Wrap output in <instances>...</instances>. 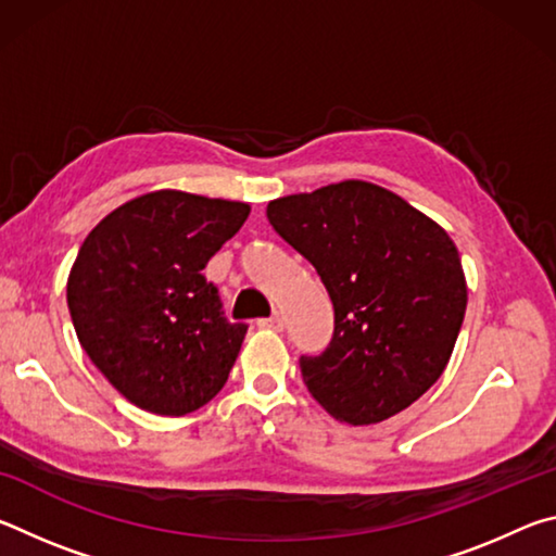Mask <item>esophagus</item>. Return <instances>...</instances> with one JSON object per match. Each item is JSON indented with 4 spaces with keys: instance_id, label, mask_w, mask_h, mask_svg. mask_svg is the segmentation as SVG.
Returning <instances> with one entry per match:
<instances>
[{
    "instance_id": "esophagus-1",
    "label": "esophagus",
    "mask_w": 556,
    "mask_h": 556,
    "mask_svg": "<svg viewBox=\"0 0 556 556\" xmlns=\"http://www.w3.org/2000/svg\"><path fill=\"white\" fill-rule=\"evenodd\" d=\"M260 326L262 328H271V331H281L285 328V318L279 314L277 316H269V318H260Z\"/></svg>"
}]
</instances>
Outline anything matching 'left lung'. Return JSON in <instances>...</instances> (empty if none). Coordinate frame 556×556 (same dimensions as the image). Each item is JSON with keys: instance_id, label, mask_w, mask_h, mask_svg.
<instances>
[{"instance_id": "obj_1", "label": "left lung", "mask_w": 556, "mask_h": 556, "mask_svg": "<svg viewBox=\"0 0 556 556\" xmlns=\"http://www.w3.org/2000/svg\"><path fill=\"white\" fill-rule=\"evenodd\" d=\"M267 218L316 267L333 304V338L299 368L333 419L378 425L444 372L466 314L454 240L397 193L341 181L269 201Z\"/></svg>"}]
</instances>
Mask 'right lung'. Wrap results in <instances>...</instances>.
I'll return each instance as SVG.
<instances>
[{"label":"right lung","mask_w":556,"mask_h":556,"mask_svg":"<svg viewBox=\"0 0 556 556\" xmlns=\"http://www.w3.org/2000/svg\"><path fill=\"white\" fill-rule=\"evenodd\" d=\"M250 205L174 188L137 195L80 244L68 308L83 351L139 409L181 417L223 390L248 333L203 269Z\"/></svg>","instance_id":"right-lung-1"}]
</instances>
